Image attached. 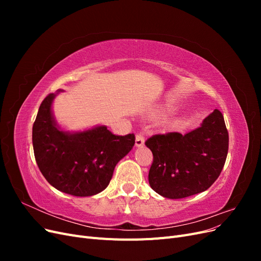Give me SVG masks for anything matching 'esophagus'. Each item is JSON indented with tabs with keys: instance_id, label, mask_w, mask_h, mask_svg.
<instances>
[{
	"instance_id": "obj_1",
	"label": "esophagus",
	"mask_w": 261,
	"mask_h": 261,
	"mask_svg": "<svg viewBox=\"0 0 261 261\" xmlns=\"http://www.w3.org/2000/svg\"><path fill=\"white\" fill-rule=\"evenodd\" d=\"M144 144H145L144 136L141 135V134H137L136 139H135V146L136 147H141V146H144Z\"/></svg>"
}]
</instances>
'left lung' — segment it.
<instances>
[{
  "mask_svg": "<svg viewBox=\"0 0 261 261\" xmlns=\"http://www.w3.org/2000/svg\"><path fill=\"white\" fill-rule=\"evenodd\" d=\"M145 144L153 154L150 187L165 198L180 199L207 191L219 177L227 155L228 133L222 113L215 110L185 135H154Z\"/></svg>",
  "mask_w": 261,
  "mask_h": 261,
  "instance_id": "obj_1",
  "label": "left lung"
}]
</instances>
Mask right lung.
<instances>
[{
    "label": "right lung",
    "mask_w": 261,
    "mask_h": 261,
    "mask_svg": "<svg viewBox=\"0 0 261 261\" xmlns=\"http://www.w3.org/2000/svg\"><path fill=\"white\" fill-rule=\"evenodd\" d=\"M61 91L45 97L33 126L37 164L58 191L77 197L97 195L108 187L115 165L133 149L135 135L116 136L106 125L83 132L63 130L52 111Z\"/></svg>",
    "instance_id": "1"
}]
</instances>
